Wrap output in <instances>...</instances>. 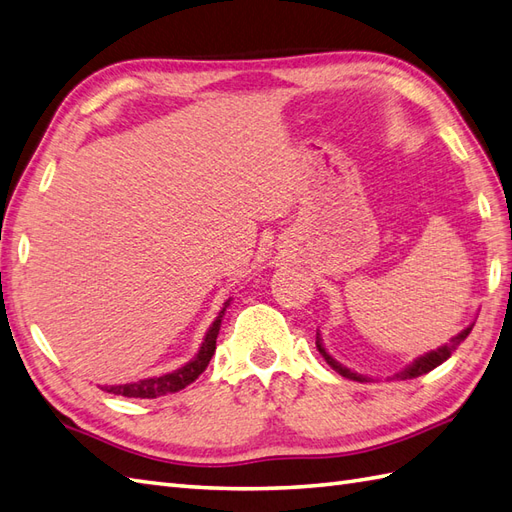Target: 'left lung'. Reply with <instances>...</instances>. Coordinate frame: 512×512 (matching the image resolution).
I'll use <instances>...</instances> for the list:
<instances>
[{
  "mask_svg": "<svg viewBox=\"0 0 512 512\" xmlns=\"http://www.w3.org/2000/svg\"><path fill=\"white\" fill-rule=\"evenodd\" d=\"M471 329H473V325H469L467 329H462L456 338H451L447 344H443V347H438L436 351H430V353L421 355V358L414 360L408 368H403V371H401V373H397L395 377H397V379H412V377H419V375H425V373L434 371L436 366H441V364L449 358V355L458 349V344L471 334ZM316 347H318L320 355H323V358H325V362H327L331 368H334L336 373H340L342 377H347V379H353V382H366V377H364V375H358V373L349 371L347 366H342L340 362H336L334 358H331V355L325 351L323 342H320V338H318V336H316Z\"/></svg>",
  "mask_w": 512,
  "mask_h": 512,
  "instance_id": "left-lung-1",
  "label": "left lung"
}]
</instances>
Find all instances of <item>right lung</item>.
<instances>
[{
	"label": "right lung",
	"instance_id": "add662e5",
	"mask_svg": "<svg viewBox=\"0 0 512 512\" xmlns=\"http://www.w3.org/2000/svg\"><path fill=\"white\" fill-rule=\"evenodd\" d=\"M227 307H229V301L224 303L218 318L213 320V325L209 327L207 336H205V342H202V347H200V351L196 353V358L192 362H187L185 366L176 368V371H172L168 375L139 379V382L122 384V386H102V390L113 392V395H122V397L157 399V397H163V395H170V392L183 390L185 386L196 382L198 375L207 368L213 351H216V338H218V331H220V325H222V316H224V312H227Z\"/></svg>",
	"mask_w": 512,
	"mask_h": 512
}]
</instances>
